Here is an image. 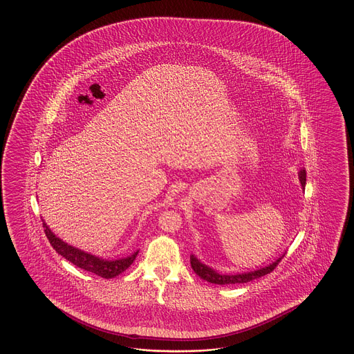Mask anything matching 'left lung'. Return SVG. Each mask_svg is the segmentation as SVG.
I'll list each match as a JSON object with an SVG mask.
<instances>
[{
	"label": "left lung",
	"mask_w": 354,
	"mask_h": 354,
	"mask_svg": "<svg viewBox=\"0 0 354 354\" xmlns=\"http://www.w3.org/2000/svg\"><path fill=\"white\" fill-rule=\"evenodd\" d=\"M299 178H300L301 186H302V188H305V185H306V172H305V169L300 171ZM283 257H285V253L277 258L274 262L268 264L267 267L259 268L257 271L244 272V273H236V274H220L218 272L214 271L210 267L201 263L195 256L189 257V261H191L192 270L195 271L196 274L200 279H205V281L211 282V283H215V285H233V283H247V282H250L253 279H259L262 276L271 273L279 266L281 259Z\"/></svg>",
	"instance_id": "left-lung-1"
}]
</instances>
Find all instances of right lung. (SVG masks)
<instances>
[{
	"label": "right lung",
	"mask_w": 354,
	"mask_h": 354,
	"mask_svg": "<svg viewBox=\"0 0 354 354\" xmlns=\"http://www.w3.org/2000/svg\"><path fill=\"white\" fill-rule=\"evenodd\" d=\"M43 226H44V232H46L48 241L52 244V247L55 249V252L58 254L64 257L67 261L77 266L78 268L84 270V271L92 272V273L97 274L102 279H113V277L119 276L125 270H128L131 263L134 262L138 253H139V250H136L130 256L120 258V259H115V261L102 259V258L92 256L90 253H86L81 249L75 248L67 243H64L59 238H57L53 232L48 227L46 223H43Z\"/></svg>",
	"instance_id": "obj_1"
}]
</instances>
